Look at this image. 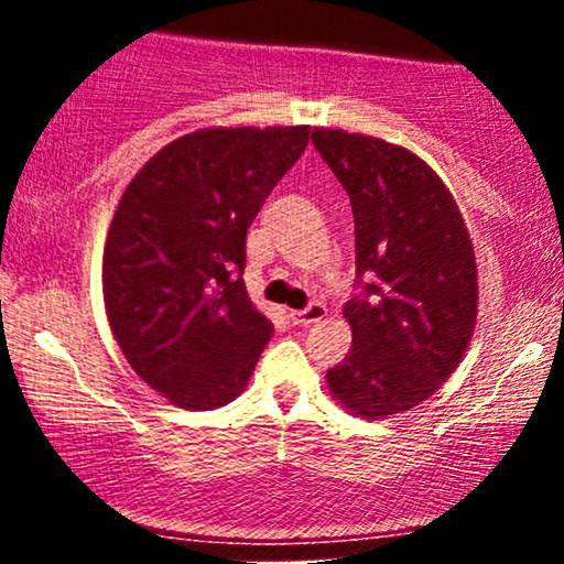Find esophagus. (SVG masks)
I'll use <instances>...</instances> for the list:
<instances>
[{
  "label": "esophagus",
  "instance_id": "obj_1",
  "mask_svg": "<svg viewBox=\"0 0 564 564\" xmlns=\"http://www.w3.org/2000/svg\"><path fill=\"white\" fill-rule=\"evenodd\" d=\"M323 318H326V307H323L321 302H313L310 307L291 310L289 313V321L294 323V326H310V323H318Z\"/></svg>",
  "mask_w": 564,
  "mask_h": 564
}]
</instances>
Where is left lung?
Returning <instances> with one entry per match:
<instances>
[{"label":"left lung","instance_id":"8db88e82","mask_svg":"<svg viewBox=\"0 0 564 564\" xmlns=\"http://www.w3.org/2000/svg\"><path fill=\"white\" fill-rule=\"evenodd\" d=\"M313 142L352 204L358 278H373L345 304L352 349L328 368V390L355 416L387 419L462 364L477 326L475 246L448 185L413 151L323 127Z\"/></svg>","mask_w":564,"mask_h":564}]
</instances>
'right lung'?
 <instances>
[{"mask_svg": "<svg viewBox=\"0 0 564 564\" xmlns=\"http://www.w3.org/2000/svg\"><path fill=\"white\" fill-rule=\"evenodd\" d=\"M310 127H206L127 185L102 251V300L132 371L185 411L243 392L270 323L243 286L246 230Z\"/></svg>", "mask_w": 564, "mask_h": 564, "instance_id": "obj_1", "label": "right lung"}]
</instances>
